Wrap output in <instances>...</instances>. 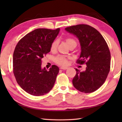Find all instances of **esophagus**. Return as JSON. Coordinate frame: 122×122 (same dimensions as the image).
I'll list each match as a JSON object with an SVG mask.
<instances>
[{
	"instance_id": "34e87169",
	"label": "esophagus",
	"mask_w": 122,
	"mask_h": 122,
	"mask_svg": "<svg viewBox=\"0 0 122 122\" xmlns=\"http://www.w3.org/2000/svg\"><path fill=\"white\" fill-rule=\"evenodd\" d=\"M60 69H63V70H66V69H68V67H60Z\"/></svg>"
}]
</instances>
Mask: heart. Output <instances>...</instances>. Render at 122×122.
Wrapping results in <instances>:
<instances>
[{
    "instance_id": "1",
    "label": "heart",
    "mask_w": 122,
    "mask_h": 122,
    "mask_svg": "<svg viewBox=\"0 0 122 122\" xmlns=\"http://www.w3.org/2000/svg\"><path fill=\"white\" fill-rule=\"evenodd\" d=\"M66 42L68 45V46H70L73 44H76V42L74 39L72 38H67L66 39ZM59 44V41L57 40L54 41L52 42L51 46V50L52 51H54L56 50L57 46ZM55 61L56 63L62 66H66L68 64V57H66L65 56H62V55H60L55 57Z\"/></svg>"
}]
</instances>
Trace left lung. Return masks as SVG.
I'll return each mask as SVG.
<instances>
[{
  "mask_svg": "<svg viewBox=\"0 0 122 122\" xmlns=\"http://www.w3.org/2000/svg\"><path fill=\"white\" fill-rule=\"evenodd\" d=\"M65 30L79 40L81 51L77 63L86 61L85 71L75 69L73 86L82 92H94L104 83L110 71L111 55L108 45L97 30L87 25L70 26Z\"/></svg>",
  "mask_w": 122,
  "mask_h": 122,
  "instance_id": "1",
  "label": "left lung"
}]
</instances>
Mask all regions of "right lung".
Instances as JSON below:
<instances>
[{
  "label": "right lung",
  "mask_w": 122,
  "mask_h": 122,
  "mask_svg": "<svg viewBox=\"0 0 122 122\" xmlns=\"http://www.w3.org/2000/svg\"><path fill=\"white\" fill-rule=\"evenodd\" d=\"M60 30L36 29L16 45L13 55V73L18 84L30 95H44L53 87L59 67L53 65L47 71L41 67V59L51 51V45Z\"/></svg>",
  "instance_id": "add662e5"
}]
</instances>
